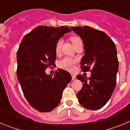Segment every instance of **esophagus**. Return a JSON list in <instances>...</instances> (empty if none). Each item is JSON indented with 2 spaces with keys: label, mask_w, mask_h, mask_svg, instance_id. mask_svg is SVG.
Returning a JSON list of instances; mask_svg holds the SVG:
<instances>
[{
  "label": "esophagus",
  "mask_w": 130,
  "mask_h": 130,
  "mask_svg": "<svg viewBox=\"0 0 130 130\" xmlns=\"http://www.w3.org/2000/svg\"><path fill=\"white\" fill-rule=\"evenodd\" d=\"M72 80H75L76 79V76L75 75H73V74H72Z\"/></svg>",
  "instance_id": "obj_1"
}]
</instances>
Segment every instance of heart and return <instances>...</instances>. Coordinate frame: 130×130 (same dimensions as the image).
<instances>
[{
  "label": "heart",
  "mask_w": 130,
  "mask_h": 130,
  "mask_svg": "<svg viewBox=\"0 0 130 130\" xmlns=\"http://www.w3.org/2000/svg\"><path fill=\"white\" fill-rule=\"evenodd\" d=\"M71 41L73 43V45L76 44L77 43H78L79 42L81 41V40L79 38V37H77V36H73V37H71ZM61 45H62V41L61 40H58V42L56 43V45H55V51L57 53H58L60 50V48H61ZM75 62H76V60L74 59H72V58H69V57H66V58H63L62 60L59 62V64H58V66L60 68L64 69L65 70L67 71H72L74 68V65H75Z\"/></svg>",
  "instance_id": "b5f03b06"
}]
</instances>
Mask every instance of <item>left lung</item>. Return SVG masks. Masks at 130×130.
I'll return each instance as SVG.
<instances>
[{
	"label": "left lung",
	"instance_id": "obj_1",
	"mask_svg": "<svg viewBox=\"0 0 130 130\" xmlns=\"http://www.w3.org/2000/svg\"><path fill=\"white\" fill-rule=\"evenodd\" d=\"M72 30L82 39L85 55L81 70L90 71V77L77 75L83 83L77 94L79 104L89 110L99 109L110 99L115 88L119 60L115 43L105 32L88 26H72Z\"/></svg>",
	"mask_w": 130,
	"mask_h": 130
}]
</instances>
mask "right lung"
<instances>
[{"label": "right lung", "instance_id": "1", "mask_svg": "<svg viewBox=\"0 0 130 130\" xmlns=\"http://www.w3.org/2000/svg\"><path fill=\"white\" fill-rule=\"evenodd\" d=\"M71 31L68 26H39L24 36L19 47L18 79L27 102L40 112H49L58 106L72 79L70 73L61 69L54 75L45 72L55 63L57 42Z\"/></svg>", "mask_w": 130, "mask_h": 130}]
</instances>
